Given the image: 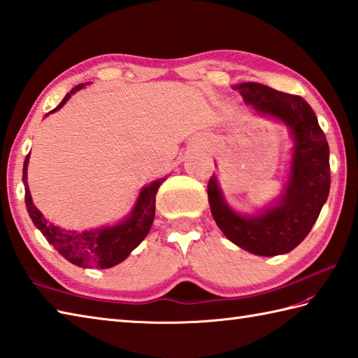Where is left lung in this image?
I'll list each match as a JSON object with an SVG mask.
<instances>
[{
	"label": "left lung",
	"mask_w": 358,
	"mask_h": 358,
	"mask_svg": "<svg viewBox=\"0 0 358 358\" xmlns=\"http://www.w3.org/2000/svg\"><path fill=\"white\" fill-rule=\"evenodd\" d=\"M243 101L260 115L286 124L294 141L283 194L257 214H240L227 201L218 180L208 185L210 212L217 226L234 245L250 254L273 257L291 252L313 229L331 187L329 146L313 108L291 95L260 83L234 86Z\"/></svg>",
	"instance_id": "8db88e82"
}]
</instances>
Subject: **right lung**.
<instances>
[{
	"mask_svg": "<svg viewBox=\"0 0 358 358\" xmlns=\"http://www.w3.org/2000/svg\"><path fill=\"white\" fill-rule=\"evenodd\" d=\"M86 85H89V83H86ZM86 85L75 86L71 92L63 98V101L49 113L62 109L67 103V100ZM49 113H45V117H48ZM29 157L30 154L26 157L24 166H22V181H24L26 191L24 201L29 217L32 218L36 229L41 231L45 240H48L67 262H71L75 266H80V268L109 269L112 266L124 262L129 254L146 238L155 217V195L158 187L162 186L166 178H158L155 181H152V183L143 186L131 214L124 220H121L117 224L96 227V229H89L83 232L67 231L63 229V227L48 222L34 204L32 195H30L27 185Z\"/></svg>",
	"mask_w": 358,
	"mask_h": 358,
	"instance_id": "1",
	"label": "right lung"
}]
</instances>
